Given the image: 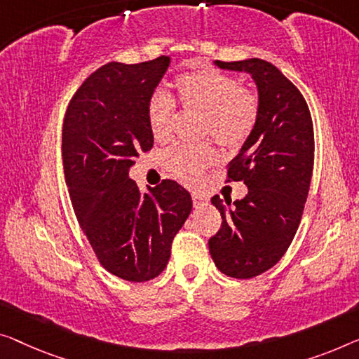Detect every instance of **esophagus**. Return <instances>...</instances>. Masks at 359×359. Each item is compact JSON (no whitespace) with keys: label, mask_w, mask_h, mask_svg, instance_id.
Segmentation results:
<instances>
[{"label":"esophagus","mask_w":359,"mask_h":359,"mask_svg":"<svg viewBox=\"0 0 359 359\" xmlns=\"http://www.w3.org/2000/svg\"><path fill=\"white\" fill-rule=\"evenodd\" d=\"M191 200H194V206L195 208H200L201 205H205V203L208 201L205 195L201 194H191Z\"/></svg>","instance_id":"1"}]
</instances>
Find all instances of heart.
Returning <instances> with one entry per match:
<instances>
[{
    "instance_id": "1",
    "label": "heart",
    "mask_w": 359,
    "mask_h": 359,
    "mask_svg": "<svg viewBox=\"0 0 359 359\" xmlns=\"http://www.w3.org/2000/svg\"><path fill=\"white\" fill-rule=\"evenodd\" d=\"M182 108L203 117L201 135L219 147L237 149L248 140L259 117V98L237 79L216 71L185 74L175 82ZM148 126L156 140H165L172 130L174 108L169 96L158 92L147 109ZM214 161L210 145H174L164 153V165L175 179L195 184Z\"/></svg>"
}]
</instances>
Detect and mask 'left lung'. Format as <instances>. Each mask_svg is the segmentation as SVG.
Here are the masks:
<instances>
[{
    "mask_svg": "<svg viewBox=\"0 0 359 359\" xmlns=\"http://www.w3.org/2000/svg\"><path fill=\"white\" fill-rule=\"evenodd\" d=\"M214 64L250 74L258 87V122L227 169V180H242L248 194L226 205L211 198L222 224L208 243L222 274L251 279L279 263L297 233L313 175V121L299 90L271 62Z\"/></svg>",
    "mask_w": 359,
    "mask_h": 359,
    "instance_id": "left-lung-1",
    "label": "left lung"
}]
</instances>
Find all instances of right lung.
<instances>
[{"mask_svg":"<svg viewBox=\"0 0 359 359\" xmlns=\"http://www.w3.org/2000/svg\"><path fill=\"white\" fill-rule=\"evenodd\" d=\"M169 56L109 62L72 96L62 124V164L72 208L96 258L111 274L147 282L168 266L170 245L191 211L174 180L138 190L128 170L153 148L147 109Z\"/></svg>","mask_w":359,"mask_h":359,"instance_id":"1","label":"right lung"}]
</instances>
